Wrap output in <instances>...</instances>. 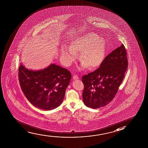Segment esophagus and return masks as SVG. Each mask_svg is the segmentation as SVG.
<instances>
[{
	"label": "esophagus",
	"instance_id": "34e87169",
	"mask_svg": "<svg viewBox=\"0 0 148 148\" xmlns=\"http://www.w3.org/2000/svg\"><path fill=\"white\" fill-rule=\"evenodd\" d=\"M73 78L74 80L78 79L79 77H78V76L77 75L75 74V75H73Z\"/></svg>",
	"mask_w": 148,
	"mask_h": 148
}]
</instances>
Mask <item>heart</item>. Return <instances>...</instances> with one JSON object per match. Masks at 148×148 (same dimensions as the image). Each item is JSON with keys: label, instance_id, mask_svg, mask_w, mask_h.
<instances>
[{"label": "heart", "instance_id": "1", "mask_svg": "<svg viewBox=\"0 0 148 148\" xmlns=\"http://www.w3.org/2000/svg\"><path fill=\"white\" fill-rule=\"evenodd\" d=\"M80 53V60L82 61L81 68L88 66L91 70L96 69L104 61L106 53L104 40L99 38L97 34L89 32L72 40L68 47L63 46L60 49L62 62L69 66L77 58V53Z\"/></svg>", "mask_w": 148, "mask_h": 148}]
</instances>
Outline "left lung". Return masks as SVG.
Returning <instances> with one entry per match:
<instances>
[{"label": "left lung", "instance_id": "left-lung-1", "mask_svg": "<svg viewBox=\"0 0 148 148\" xmlns=\"http://www.w3.org/2000/svg\"><path fill=\"white\" fill-rule=\"evenodd\" d=\"M128 63L126 49L122 44L109 54L97 70L83 76L84 104L96 109L109 104L122 82Z\"/></svg>", "mask_w": 148, "mask_h": 148}]
</instances>
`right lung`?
<instances>
[{"mask_svg":"<svg viewBox=\"0 0 148 148\" xmlns=\"http://www.w3.org/2000/svg\"><path fill=\"white\" fill-rule=\"evenodd\" d=\"M18 70L22 90L35 107L50 110L62 103L71 79L68 70L53 64L39 71L28 70L21 64Z\"/></svg>","mask_w":148,"mask_h":148,"instance_id":"add662e5","label":"right lung"}]
</instances>
